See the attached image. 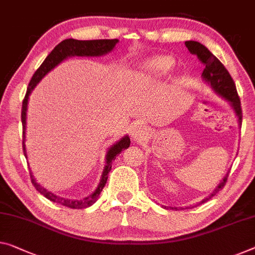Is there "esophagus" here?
I'll use <instances>...</instances> for the list:
<instances>
[{
  "label": "esophagus",
  "mask_w": 255,
  "mask_h": 255,
  "mask_svg": "<svg viewBox=\"0 0 255 255\" xmlns=\"http://www.w3.org/2000/svg\"><path fill=\"white\" fill-rule=\"evenodd\" d=\"M147 134H148L147 128L142 127V125H136V127L133 128L132 131H131L132 139L138 141V142H139V141L143 140L144 138H146Z\"/></svg>",
  "instance_id": "obj_1"
}]
</instances>
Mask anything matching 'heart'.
Instances as JSON below:
<instances>
[{
	"instance_id": "b5f03b06",
	"label": "heart",
	"mask_w": 255,
	"mask_h": 255,
	"mask_svg": "<svg viewBox=\"0 0 255 255\" xmlns=\"http://www.w3.org/2000/svg\"><path fill=\"white\" fill-rule=\"evenodd\" d=\"M174 66L173 58L168 56H156L141 66L139 70L140 81L152 83L163 80Z\"/></svg>"
}]
</instances>
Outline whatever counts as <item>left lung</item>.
I'll list each match as a JSON object with an SVG mask.
<instances>
[{"label": "left lung", "mask_w": 255, "mask_h": 255, "mask_svg": "<svg viewBox=\"0 0 255 255\" xmlns=\"http://www.w3.org/2000/svg\"><path fill=\"white\" fill-rule=\"evenodd\" d=\"M188 50L190 53L196 54L199 61L205 66L204 70L202 73V78L206 84H209L212 88L213 91L220 96L223 99L227 100L230 105V107L234 109L235 115L237 117L238 125H242V108H241V100L240 97L237 95L236 85L234 83V80L230 76L228 70L226 69L225 66L221 64V61L218 59L211 51L206 48L205 45L201 44L199 42L196 41H187L185 42ZM229 171L223 177L220 183L214 188V190L206 198L203 199L201 203H205L217 195L223 187H225L227 182V178H228ZM166 209L167 206H163ZM173 209V207H172ZM177 209V207H174Z\"/></svg>", "instance_id": "left-lung-1"}]
</instances>
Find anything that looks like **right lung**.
I'll use <instances>...</instances> for the list:
<instances>
[{
    "mask_svg": "<svg viewBox=\"0 0 255 255\" xmlns=\"http://www.w3.org/2000/svg\"><path fill=\"white\" fill-rule=\"evenodd\" d=\"M119 43L117 38L114 40H90V41H80V40H74V38H67L60 42L56 48L51 51L50 54L45 58V60L42 62V65L38 67V69L35 72V74L30 80L28 88H27V92L25 96V99L22 101V109H21V122H22V149L25 157L27 159V152H26V120H27V106H28V99L29 96L34 88L40 83V81L48 74L50 70H52L56 66L60 64L61 61L67 59L68 57H101L107 54L108 52L115 48V45ZM130 138L128 135H124L123 138H121L117 142H115L113 146L108 148L107 154H106V165L104 167L103 174H101L100 182L96 190L92 194H90L87 197L83 199H68L60 197L51 193V191L46 190L44 187H42L40 183L36 182V179L34 178L33 172H30V179H32V183L34 187L36 188L38 193L42 194L44 197L50 199L51 202L57 203V204L64 205L70 207V209H87V207L91 206L97 202V199L99 198L101 190L105 187L106 182L108 179V173L112 170V164L113 160H115L116 156L121 154V151L123 149L130 147ZM28 168H30L28 166Z\"/></svg>",
    "mask_w": 255,
    "mask_h": 255,
    "instance_id": "1",
    "label": "right lung"
}]
</instances>
